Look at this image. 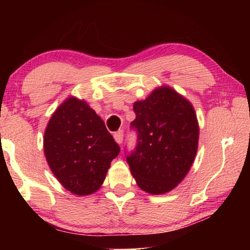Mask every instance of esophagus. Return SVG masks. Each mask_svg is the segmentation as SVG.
Masks as SVG:
<instances>
[{
  "mask_svg": "<svg viewBox=\"0 0 250 250\" xmlns=\"http://www.w3.org/2000/svg\"><path fill=\"white\" fill-rule=\"evenodd\" d=\"M123 136H124V132L123 131H118L114 133V139L115 141L118 143V145H121V143L123 142Z\"/></svg>",
  "mask_w": 250,
  "mask_h": 250,
  "instance_id": "1",
  "label": "esophagus"
}]
</instances>
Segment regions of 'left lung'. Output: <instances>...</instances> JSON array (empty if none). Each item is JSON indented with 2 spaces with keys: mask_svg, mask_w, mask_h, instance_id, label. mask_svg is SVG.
Wrapping results in <instances>:
<instances>
[{
  "mask_svg": "<svg viewBox=\"0 0 250 250\" xmlns=\"http://www.w3.org/2000/svg\"><path fill=\"white\" fill-rule=\"evenodd\" d=\"M138 146L127 156L140 189L151 194L169 192L189 172L198 149L199 124L193 105L169 86L156 87L133 104Z\"/></svg>",
  "mask_w": 250,
  "mask_h": 250,
  "instance_id": "left-lung-1",
  "label": "left lung"
}]
</instances>
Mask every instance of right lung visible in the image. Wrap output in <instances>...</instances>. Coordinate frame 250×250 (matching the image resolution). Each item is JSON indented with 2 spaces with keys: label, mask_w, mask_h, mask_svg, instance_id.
<instances>
[{
  "label": "right lung",
  "mask_w": 250,
  "mask_h": 250,
  "mask_svg": "<svg viewBox=\"0 0 250 250\" xmlns=\"http://www.w3.org/2000/svg\"><path fill=\"white\" fill-rule=\"evenodd\" d=\"M43 148L53 175L76 196L100 189L121 150L97 112L76 97L67 98L51 116Z\"/></svg>",
  "instance_id": "1"
}]
</instances>
